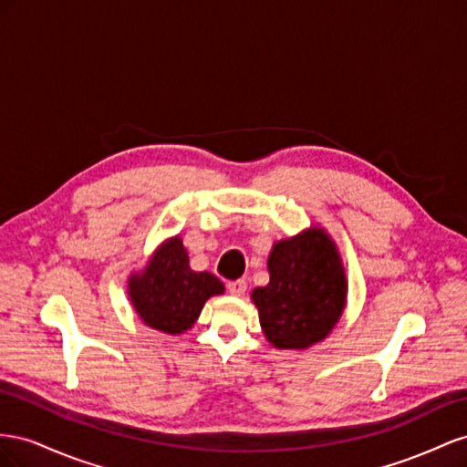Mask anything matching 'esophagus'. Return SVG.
<instances>
[{"label":"esophagus","instance_id":"1","mask_svg":"<svg viewBox=\"0 0 467 467\" xmlns=\"http://www.w3.org/2000/svg\"><path fill=\"white\" fill-rule=\"evenodd\" d=\"M246 287H248V285H246V279H234V282H229V284H226V289H229L231 296H236V297L244 296Z\"/></svg>","mask_w":467,"mask_h":467}]
</instances>
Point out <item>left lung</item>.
<instances>
[{
	"mask_svg": "<svg viewBox=\"0 0 467 467\" xmlns=\"http://www.w3.org/2000/svg\"><path fill=\"white\" fill-rule=\"evenodd\" d=\"M270 284L252 291L265 338L279 350H305L335 328L346 305L337 244L318 226L272 246Z\"/></svg>",
	"mask_w": 467,
	"mask_h": 467,
	"instance_id": "left-lung-1",
	"label": "left lung"
}]
</instances>
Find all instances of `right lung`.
Returning <instances> with one entry per match:
<instances>
[{
	"label": "right lung",
	"instance_id": "right-lung-1",
	"mask_svg": "<svg viewBox=\"0 0 467 467\" xmlns=\"http://www.w3.org/2000/svg\"><path fill=\"white\" fill-rule=\"evenodd\" d=\"M223 291L219 277L190 268L180 236L160 244L146 268L129 277V297L137 315L144 325L166 335L192 328L205 301Z\"/></svg>",
	"mask_w": 467,
	"mask_h": 467
}]
</instances>
